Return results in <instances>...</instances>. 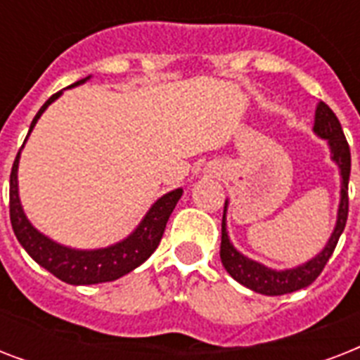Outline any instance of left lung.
<instances>
[{
	"label": "left lung",
	"instance_id": "8db88e82",
	"mask_svg": "<svg viewBox=\"0 0 360 360\" xmlns=\"http://www.w3.org/2000/svg\"><path fill=\"white\" fill-rule=\"evenodd\" d=\"M314 134L327 141L330 151V160L340 169V203L336 211L335 230L330 233L329 240L325 243L321 252L310 257L308 262L291 269H273L263 263L252 259L237 250L228 236V222H226V211H228V200L224 203V214H222V240H220V259L231 278L237 280L248 290L262 293V295H285L291 291L302 290L318 278L319 273L329 262L336 243L340 239L342 231L346 228L347 220V183H349V172H352V153L347 146L346 136L342 130V124L335 112L325 103H318L316 106V117H314Z\"/></svg>",
	"mask_w": 360,
	"mask_h": 360
}]
</instances>
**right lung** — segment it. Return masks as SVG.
Wrapping results in <instances>:
<instances>
[{"label":"right lung","mask_w":360,"mask_h":360,"mask_svg":"<svg viewBox=\"0 0 360 360\" xmlns=\"http://www.w3.org/2000/svg\"><path fill=\"white\" fill-rule=\"evenodd\" d=\"M91 76H87L84 80L76 82L69 87H76L86 84ZM59 91L48 98L42 104V108L37 112V115L31 121L30 132L25 136V141L30 138L31 130L35 129L37 121L41 120L44 110L52 103H56L61 97ZM24 141V143H25ZM24 149V146H22ZM16 155V160L13 164L11 172V188H8V200H11V224L18 243L24 246V250L35 259L41 267H44L48 273L58 276L67 284L72 285H89L101 284V282H112L121 276H124L136 267H140L153 252L157 250L158 243L162 239V233L166 230L169 214L175 209L179 198L183 196V188L166 192L157 202L153 203L146 217L140 220V224L136 226L132 233L117 240L114 245L104 246V248H91V250H82V248H70L58 240L50 239L48 236L41 233L35 226L31 224L30 219L25 217L22 202L18 194V162L20 153Z\"/></svg>","instance_id":"add662e5"}]
</instances>
